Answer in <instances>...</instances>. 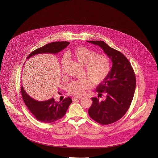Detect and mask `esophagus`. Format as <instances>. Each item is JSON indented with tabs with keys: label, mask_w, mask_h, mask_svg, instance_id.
Listing matches in <instances>:
<instances>
[{
	"label": "esophagus",
	"mask_w": 158,
	"mask_h": 158,
	"mask_svg": "<svg viewBox=\"0 0 158 158\" xmlns=\"http://www.w3.org/2000/svg\"><path fill=\"white\" fill-rule=\"evenodd\" d=\"M81 98H82L81 96H74L72 97V100H73V101H75V100H78Z\"/></svg>",
	"instance_id": "34e87169"
}]
</instances>
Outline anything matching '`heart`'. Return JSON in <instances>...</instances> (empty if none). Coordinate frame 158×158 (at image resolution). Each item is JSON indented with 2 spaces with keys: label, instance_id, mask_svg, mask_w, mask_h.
<instances>
[{
  "label": "heart",
  "instance_id": "1",
  "mask_svg": "<svg viewBox=\"0 0 158 158\" xmlns=\"http://www.w3.org/2000/svg\"><path fill=\"white\" fill-rule=\"evenodd\" d=\"M69 55L85 66L88 77H85L73 81L69 85V92L75 95H82L90 86L91 83L98 85L102 82L110 73L111 63L109 58L103 54L85 47H75L70 51Z\"/></svg>",
  "mask_w": 158,
  "mask_h": 158
}]
</instances>
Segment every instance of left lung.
<instances>
[{"label":"left lung","mask_w":158,"mask_h":158,"mask_svg":"<svg viewBox=\"0 0 158 158\" xmlns=\"http://www.w3.org/2000/svg\"><path fill=\"white\" fill-rule=\"evenodd\" d=\"M99 46L111 59L113 66L106 78L96 88L98 97L104 92L106 98L100 101L92 97L88 113L90 117L102 125H108L121 118L129 109L135 89V74L128 59L119 51L102 41H87Z\"/></svg>","instance_id":"8db88e82"}]
</instances>
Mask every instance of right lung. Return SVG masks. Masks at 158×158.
Wrapping results in <instances>:
<instances>
[{
	"mask_svg": "<svg viewBox=\"0 0 158 158\" xmlns=\"http://www.w3.org/2000/svg\"><path fill=\"white\" fill-rule=\"evenodd\" d=\"M69 42H53L40 47L31 52L27 60L31 57L40 54L50 53L55 55L63 49L69 44ZM21 92L23 102L37 120L44 123H52L62 118L66 113L69 105L72 100L68 97L63 101L57 102L53 97L43 101H38L31 97L21 87ZM60 94V91L58 92Z\"/></svg>",
	"mask_w": 158,
	"mask_h": 158,
	"instance_id": "1",
	"label": "right lung"
}]
</instances>
